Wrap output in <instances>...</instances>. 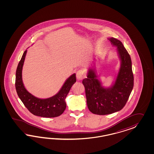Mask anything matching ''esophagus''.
<instances>
[{"mask_svg": "<svg viewBox=\"0 0 154 154\" xmlns=\"http://www.w3.org/2000/svg\"><path fill=\"white\" fill-rule=\"evenodd\" d=\"M86 76L85 72L83 69H79L76 73V77L79 80H82L84 79Z\"/></svg>", "mask_w": 154, "mask_h": 154, "instance_id": "1", "label": "esophagus"}]
</instances>
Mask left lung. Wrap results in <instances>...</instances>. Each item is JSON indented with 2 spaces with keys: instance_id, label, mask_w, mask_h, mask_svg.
<instances>
[{
  "instance_id": "1",
  "label": "left lung",
  "mask_w": 154,
  "mask_h": 154,
  "mask_svg": "<svg viewBox=\"0 0 154 154\" xmlns=\"http://www.w3.org/2000/svg\"><path fill=\"white\" fill-rule=\"evenodd\" d=\"M108 39L113 46L117 47L121 61L115 83L109 88L102 86L94 66L89 68L87 78L82 81L88 108L90 112L99 115L111 114L122 109L134 86L131 56L120 41L112 37Z\"/></svg>"
}]
</instances>
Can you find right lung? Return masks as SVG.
Here are the masks:
<instances>
[{"mask_svg": "<svg viewBox=\"0 0 154 154\" xmlns=\"http://www.w3.org/2000/svg\"><path fill=\"white\" fill-rule=\"evenodd\" d=\"M27 50L23 52L16 72L15 87L19 98L24 106L34 115L43 117H55L61 115L66 108L65 99L72 85L76 82L75 74L65 81L56 95L47 99L34 97L25 89L22 79V70Z\"/></svg>", "mask_w": 154, "mask_h": 154, "instance_id": "1", "label": "right lung"}]
</instances>
